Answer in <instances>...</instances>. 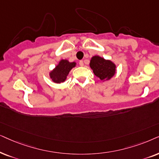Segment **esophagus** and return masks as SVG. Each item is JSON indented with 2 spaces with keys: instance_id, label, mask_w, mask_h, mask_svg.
I'll use <instances>...</instances> for the list:
<instances>
[{
  "instance_id": "obj_1",
  "label": "esophagus",
  "mask_w": 159,
  "mask_h": 159,
  "mask_svg": "<svg viewBox=\"0 0 159 159\" xmlns=\"http://www.w3.org/2000/svg\"><path fill=\"white\" fill-rule=\"evenodd\" d=\"M79 65L80 66H84V62H83V60H81V61H79Z\"/></svg>"
}]
</instances>
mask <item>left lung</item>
<instances>
[{"label":"left lung","mask_w":159,"mask_h":159,"mask_svg":"<svg viewBox=\"0 0 159 159\" xmlns=\"http://www.w3.org/2000/svg\"><path fill=\"white\" fill-rule=\"evenodd\" d=\"M89 65L94 75L101 81L110 80L116 73V65L111 60H105L99 56L92 57Z\"/></svg>","instance_id":"8db88e82"}]
</instances>
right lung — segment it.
Instances as JSON below:
<instances>
[{
	"instance_id": "right-lung-1",
	"label": "right lung",
	"mask_w": 159,
	"mask_h": 159,
	"mask_svg": "<svg viewBox=\"0 0 159 159\" xmlns=\"http://www.w3.org/2000/svg\"><path fill=\"white\" fill-rule=\"evenodd\" d=\"M75 62H70L67 60H62L55 68L50 72L49 75L52 81L54 83L60 84L66 80L67 76L73 67H75Z\"/></svg>"
}]
</instances>
